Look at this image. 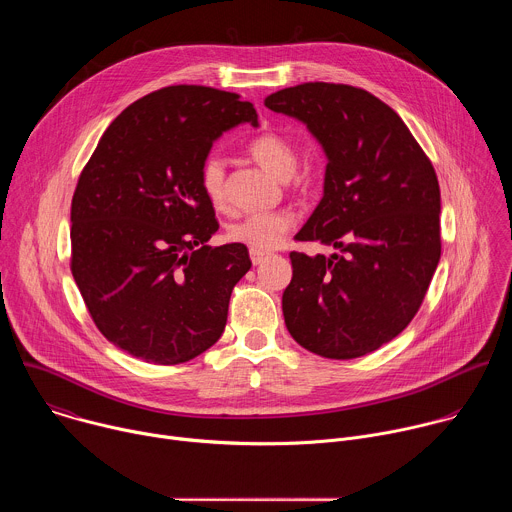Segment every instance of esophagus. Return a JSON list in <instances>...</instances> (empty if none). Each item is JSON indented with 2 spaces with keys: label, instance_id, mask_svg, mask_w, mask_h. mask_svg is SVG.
<instances>
[{
  "label": "esophagus",
  "instance_id": "obj_1",
  "mask_svg": "<svg viewBox=\"0 0 512 512\" xmlns=\"http://www.w3.org/2000/svg\"><path fill=\"white\" fill-rule=\"evenodd\" d=\"M249 255H251V261H253V265H261L265 259H267V253H261V251H249Z\"/></svg>",
  "mask_w": 512,
  "mask_h": 512
}]
</instances>
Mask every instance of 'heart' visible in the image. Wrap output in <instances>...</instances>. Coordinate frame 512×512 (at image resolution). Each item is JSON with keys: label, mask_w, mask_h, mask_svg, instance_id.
Masks as SVG:
<instances>
[{"label": "heart", "mask_w": 512, "mask_h": 512, "mask_svg": "<svg viewBox=\"0 0 512 512\" xmlns=\"http://www.w3.org/2000/svg\"><path fill=\"white\" fill-rule=\"evenodd\" d=\"M249 156L271 176L277 180H289L294 176L298 168V154L294 143L287 137L265 131L253 137L247 145ZM227 172H225V160L218 156H208L200 166V186L206 198L214 206H223L227 198ZM296 216L279 210V212H259L239 218V221L231 223L227 229V237L233 243L245 245L253 251H271L281 245L285 235L294 229Z\"/></svg>", "instance_id": "heart-1"}]
</instances>
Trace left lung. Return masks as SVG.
Here are the masks:
<instances>
[{
	"instance_id": "1",
	"label": "left lung",
	"mask_w": 512,
	"mask_h": 512,
	"mask_svg": "<svg viewBox=\"0 0 512 512\" xmlns=\"http://www.w3.org/2000/svg\"><path fill=\"white\" fill-rule=\"evenodd\" d=\"M265 107L302 121L328 160L324 196L296 239L336 253H289L285 326L314 354H369L407 328L440 263L435 170L403 119L369 91L304 83Z\"/></svg>"
}]
</instances>
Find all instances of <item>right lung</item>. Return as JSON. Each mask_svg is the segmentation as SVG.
I'll return each mask as SVG.
<instances>
[{"instance_id":"right-lung-1","label":"right lung","mask_w":512,"mask_h":512,"mask_svg":"<svg viewBox=\"0 0 512 512\" xmlns=\"http://www.w3.org/2000/svg\"><path fill=\"white\" fill-rule=\"evenodd\" d=\"M239 123L259 125L237 93L176 85L131 103L103 133L70 206V269L89 314L117 348L186 362L221 338L231 291L251 269L218 231L200 166Z\"/></svg>"}]
</instances>
